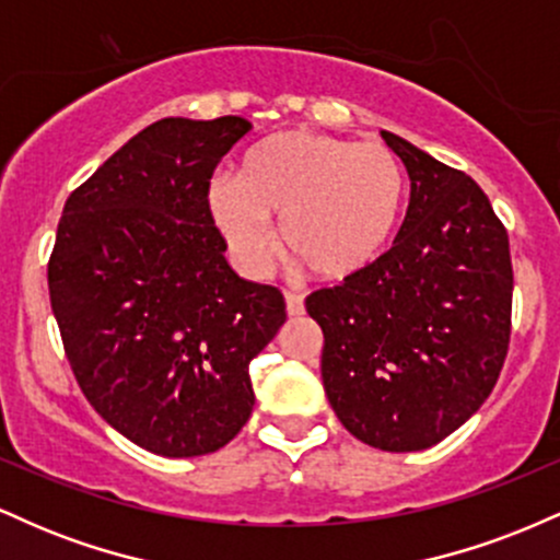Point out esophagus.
<instances>
[{
    "label": "esophagus",
    "instance_id": "1",
    "mask_svg": "<svg viewBox=\"0 0 560 560\" xmlns=\"http://www.w3.org/2000/svg\"><path fill=\"white\" fill-rule=\"evenodd\" d=\"M284 302L289 316H302V313H305V302H302L298 292H284Z\"/></svg>",
    "mask_w": 560,
    "mask_h": 560
}]
</instances>
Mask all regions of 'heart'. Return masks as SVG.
Wrapping results in <instances>:
<instances>
[{"label": "heart", "mask_w": 560, "mask_h": 560, "mask_svg": "<svg viewBox=\"0 0 560 560\" xmlns=\"http://www.w3.org/2000/svg\"><path fill=\"white\" fill-rule=\"evenodd\" d=\"M210 210L231 249L253 271L276 253L268 223L318 279L345 281L387 255L402 221L405 171L378 141L287 131L253 147L236 182L210 186Z\"/></svg>", "instance_id": "1"}]
</instances>
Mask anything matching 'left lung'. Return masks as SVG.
<instances>
[{"label": "left lung", "mask_w": 560, "mask_h": 560, "mask_svg": "<svg viewBox=\"0 0 560 560\" xmlns=\"http://www.w3.org/2000/svg\"><path fill=\"white\" fill-rule=\"evenodd\" d=\"M410 176L408 213L374 268L305 300L324 331L334 413L365 445L427 450L490 397L511 342L508 231L474 178L382 131Z\"/></svg>", "instance_id": "8db88e82"}]
</instances>
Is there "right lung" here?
<instances>
[{"label": "right lung", "mask_w": 560, "mask_h": 560, "mask_svg": "<svg viewBox=\"0 0 560 560\" xmlns=\"http://www.w3.org/2000/svg\"><path fill=\"white\" fill-rule=\"evenodd\" d=\"M253 124L163 118L68 197L49 300L75 382L133 445L195 458L229 445L255 405L249 361L287 320L276 287L223 253L208 191Z\"/></svg>", "instance_id": "right-lung-1"}]
</instances>
